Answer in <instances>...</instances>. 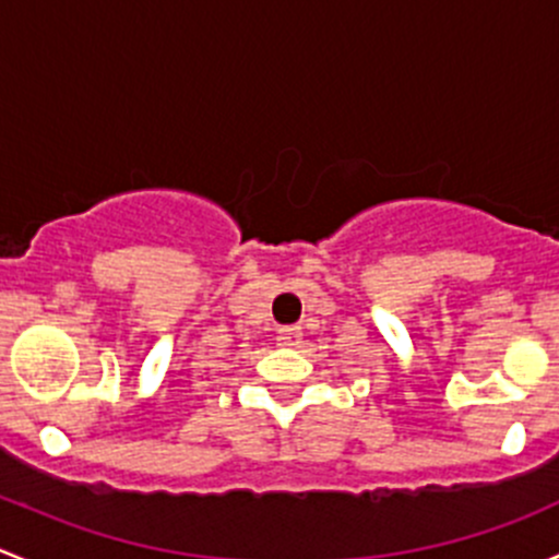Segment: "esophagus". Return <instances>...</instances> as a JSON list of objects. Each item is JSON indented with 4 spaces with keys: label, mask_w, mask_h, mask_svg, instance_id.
I'll list each match as a JSON object with an SVG mask.
<instances>
[{
    "label": "esophagus",
    "mask_w": 559,
    "mask_h": 559,
    "mask_svg": "<svg viewBox=\"0 0 559 559\" xmlns=\"http://www.w3.org/2000/svg\"><path fill=\"white\" fill-rule=\"evenodd\" d=\"M300 337H302V330L297 324L281 326V330H278V343H281V346H297V343H300Z\"/></svg>",
    "instance_id": "obj_1"
}]
</instances>
